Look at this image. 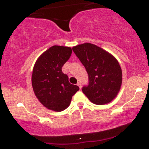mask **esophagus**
Instances as JSON below:
<instances>
[{"label":"esophagus","mask_w":149,"mask_h":149,"mask_svg":"<svg viewBox=\"0 0 149 149\" xmlns=\"http://www.w3.org/2000/svg\"><path fill=\"white\" fill-rule=\"evenodd\" d=\"M77 85H78V86L79 87L80 89H81V87H82V86H81V83H80V82H78V83H77Z\"/></svg>","instance_id":"obj_1"}]
</instances>
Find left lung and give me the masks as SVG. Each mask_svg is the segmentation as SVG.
<instances>
[{"mask_svg":"<svg viewBox=\"0 0 149 149\" xmlns=\"http://www.w3.org/2000/svg\"><path fill=\"white\" fill-rule=\"evenodd\" d=\"M85 66L89 85L83 92L90 102L97 105L110 103L117 97L122 85V70L116 58L105 49L85 42L72 47Z\"/></svg>","mask_w":149,"mask_h":149,"instance_id":"1","label":"left lung"}]
</instances>
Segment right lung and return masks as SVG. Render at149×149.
I'll list each match as a JSON object with an SVG mask.
<instances>
[{
    "instance_id": "obj_1",
    "label": "right lung",
    "mask_w": 149,
    "mask_h": 149,
    "mask_svg": "<svg viewBox=\"0 0 149 149\" xmlns=\"http://www.w3.org/2000/svg\"><path fill=\"white\" fill-rule=\"evenodd\" d=\"M72 53L70 47L53 45L42 53L34 64L31 76L33 92L43 107L54 111L69 107L78 86L69 82L61 67Z\"/></svg>"
}]
</instances>
